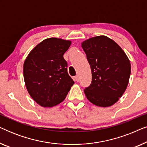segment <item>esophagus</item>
Masks as SVG:
<instances>
[{"mask_svg": "<svg viewBox=\"0 0 147 147\" xmlns=\"http://www.w3.org/2000/svg\"><path fill=\"white\" fill-rule=\"evenodd\" d=\"M74 79H75V81L76 82L79 81V77H78V76H76L75 77H74Z\"/></svg>", "mask_w": 147, "mask_h": 147, "instance_id": "esophagus-1", "label": "esophagus"}]
</instances>
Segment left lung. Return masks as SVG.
I'll use <instances>...</instances> for the list:
<instances>
[{"label": "left lung", "instance_id": "1", "mask_svg": "<svg viewBox=\"0 0 147 147\" xmlns=\"http://www.w3.org/2000/svg\"><path fill=\"white\" fill-rule=\"evenodd\" d=\"M92 71V83L84 93L88 100L100 107L118 102L127 88L131 66L121 47L113 40L101 35L82 43Z\"/></svg>", "mask_w": 147, "mask_h": 147}]
</instances>
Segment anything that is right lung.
<instances>
[{"label":"right lung","instance_id":"right-lung-1","mask_svg":"<svg viewBox=\"0 0 147 147\" xmlns=\"http://www.w3.org/2000/svg\"><path fill=\"white\" fill-rule=\"evenodd\" d=\"M71 43L69 40L48 38L34 47L24 62L26 88L43 107H53L63 102L74 85L63 58Z\"/></svg>","mask_w":147,"mask_h":147}]
</instances>
